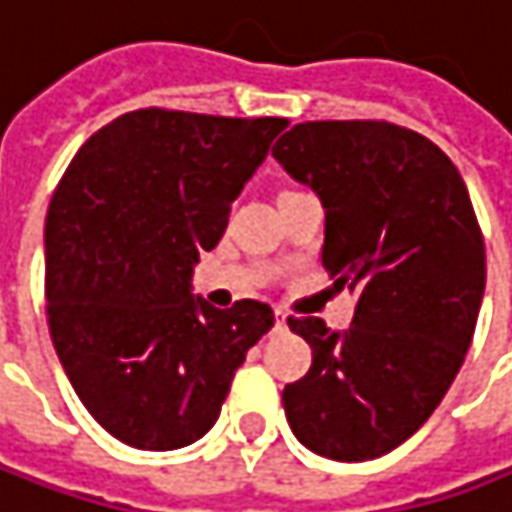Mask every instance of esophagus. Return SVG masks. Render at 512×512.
I'll return each instance as SVG.
<instances>
[{"label":"esophagus","instance_id":"esophagus-1","mask_svg":"<svg viewBox=\"0 0 512 512\" xmlns=\"http://www.w3.org/2000/svg\"><path fill=\"white\" fill-rule=\"evenodd\" d=\"M274 320H276V329H285V314H282V311H276Z\"/></svg>","mask_w":512,"mask_h":512}]
</instances>
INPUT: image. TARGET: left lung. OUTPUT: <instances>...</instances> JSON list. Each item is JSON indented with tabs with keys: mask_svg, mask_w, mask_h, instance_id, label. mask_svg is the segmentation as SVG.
<instances>
[{
	"mask_svg": "<svg viewBox=\"0 0 512 512\" xmlns=\"http://www.w3.org/2000/svg\"><path fill=\"white\" fill-rule=\"evenodd\" d=\"M276 163L326 209L323 268L358 303L347 332L288 317L311 347L285 384L294 437L332 460H373L434 414L472 344L484 300V236L455 163L390 122H303Z\"/></svg>",
	"mask_w": 512,
	"mask_h": 512,
	"instance_id": "8db88e82",
	"label": "left lung"
}]
</instances>
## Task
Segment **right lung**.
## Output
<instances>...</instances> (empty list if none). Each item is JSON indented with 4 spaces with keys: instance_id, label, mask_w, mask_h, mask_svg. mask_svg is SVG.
<instances>
[{
    "instance_id": "right-lung-1",
    "label": "right lung",
    "mask_w": 512,
    "mask_h": 512,
    "mask_svg": "<svg viewBox=\"0 0 512 512\" xmlns=\"http://www.w3.org/2000/svg\"><path fill=\"white\" fill-rule=\"evenodd\" d=\"M288 119L133 110L92 133L46 215V317L57 358L101 428L133 449H183L215 425L259 300L192 294L244 183Z\"/></svg>"
}]
</instances>
